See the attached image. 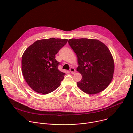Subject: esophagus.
<instances>
[{
    "label": "esophagus",
    "mask_w": 133,
    "mask_h": 133,
    "mask_svg": "<svg viewBox=\"0 0 133 133\" xmlns=\"http://www.w3.org/2000/svg\"><path fill=\"white\" fill-rule=\"evenodd\" d=\"M70 71L71 74H74L75 73V69L74 67H71L70 69Z\"/></svg>",
    "instance_id": "1"
}]
</instances>
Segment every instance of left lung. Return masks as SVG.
Instances as JSON below:
<instances>
[{
    "label": "left lung",
    "instance_id": "8db88e82",
    "mask_svg": "<svg viewBox=\"0 0 133 133\" xmlns=\"http://www.w3.org/2000/svg\"><path fill=\"white\" fill-rule=\"evenodd\" d=\"M68 43L77 58V71L82 75L77 87L84 92L95 94L111 83L115 70L113 57L108 48L96 39H71Z\"/></svg>",
    "mask_w": 133,
    "mask_h": 133
}]
</instances>
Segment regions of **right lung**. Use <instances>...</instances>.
<instances>
[{"instance_id": "add662e5", "label": "right lung", "mask_w": 133, "mask_h": 133, "mask_svg": "<svg viewBox=\"0 0 133 133\" xmlns=\"http://www.w3.org/2000/svg\"><path fill=\"white\" fill-rule=\"evenodd\" d=\"M66 39L39 40L30 45L22 57V72L26 82L35 92L46 94L57 89L65 73L58 69L55 55L65 45Z\"/></svg>"}]
</instances>
